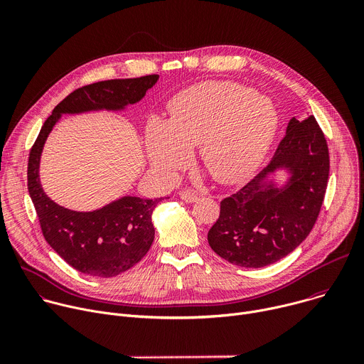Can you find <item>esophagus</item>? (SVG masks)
Masks as SVG:
<instances>
[{
	"mask_svg": "<svg viewBox=\"0 0 364 364\" xmlns=\"http://www.w3.org/2000/svg\"><path fill=\"white\" fill-rule=\"evenodd\" d=\"M180 198L184 200L186 203H194L198 198V196L191 190H181L180 191Z\"/></svg>",
	"mask_w": 364,
	"mask_h": 364,
	"instance_id": "34e87169",
	"label": "esophagus"
}]
</instances>
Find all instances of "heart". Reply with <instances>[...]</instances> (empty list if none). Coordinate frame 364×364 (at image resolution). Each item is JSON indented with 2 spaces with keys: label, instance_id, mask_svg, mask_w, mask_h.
<instances>
[{
  "label": "heart",
  "instance_id": "1",
  "mask_svg": "<svg viewBox=\"0 0 364 364\" xmlns=\"http://www.w3.org/2000/svg\"><path fill=\"white\" fill-rule=\"evenodd\" d=\"M278 128V112L269 97L233 82L193 86L170 105L168 121L151 117L145 145L152 167L176 177L187 167L190 149L220 184H236L262 163Z\"/></svg>",
  "mask_w": 364,
  "mask_h": 364
}]
</instances>
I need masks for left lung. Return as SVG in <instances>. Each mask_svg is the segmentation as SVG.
<instances>
[{
	"label": "left lung",
	"mask_w": 364,
	"mask_h": 364,
	"mask_svg": "<svg viewBox=\"0 0 364 364\" xmlns=\"http://www.w3.org/2000/svg\"><path fill=\"white\" fill-rule=\"evenodd\" d=\"M278 169H287L290 176L282 188L267 181ZM328 173V146L316 118H292L271 163L220 201V216L207 233L210 247L243 268L278 262L314 228Z\"/></svg>",
	"instance_id": "obj_1"
}]
</instances>
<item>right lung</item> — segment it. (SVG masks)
<instances>
[{
  "label": "right lung",
  "mask_w": 364,
  "mask_h": 364,
  "mask_svg": "<svg viewBox=\"0 0 364 364\" xmlns=\"http://www.w3.org/2000/svg\"><path fill=\"white\" fill-rule=\"evenodd\" d=\"M159 75L112 79L76 89L46 119L30 151L27 186L44 239L76 271L112 278L134 265L154 242L152 210L163 198L124 196L93 212H75L51 200L40 184V157L48 134L63 114L122 111L139 102Z\"/></svg>",
  "instance_id": "obj_1"
}]
</instances>
